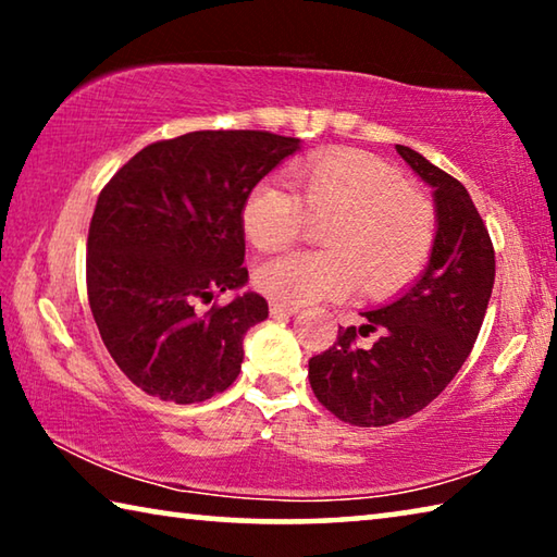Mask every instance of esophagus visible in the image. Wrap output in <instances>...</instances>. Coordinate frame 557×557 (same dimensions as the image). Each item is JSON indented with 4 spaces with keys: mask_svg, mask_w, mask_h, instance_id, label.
Here are the masks:
<instances>
[{
    "mask_svg": "<svg viewBox=\"0 0 557 557\" xmlns=\"http://www.w3.org/2000/svg\"><path fill=\"white\" fill-rule=\"evenodd\" d=\"M270 312L272 314H297L299 307L297 305H285V301H270Z\"/></svg>",
    "mask_w": 557,
    "mask_h": 557,
    "instance_id": "1",
    "label": "esophagus"
}]
</instances>
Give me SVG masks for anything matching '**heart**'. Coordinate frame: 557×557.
<instances>
[{"label": "heart", "mask_w": 557, "mask_h": 557, "mask_svg": "<svg viewBox=\"0 0 557 557\" xmlns=\"http://www.w3.org/2000/svg\"><path fill=\"white\" fill-rule=\"evenodd\" d=\"M292 187L295 193L268 178L250 188L240 211L245 238L258 250H277L305 231L309 215L329 221L326 250H287L260 262L256 285L262 295L299 307L348 297L361 285L363 295L385 299L425 270L435 211L383 159L336 149L297 164Z\"/></svg>", "instance_id": "b5f03b06"}]
</instances>
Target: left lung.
Returning <instances> with one entry per match:
<instances>
[{
	"mask_svg": "<svg viewBox=\"0 0 557 557\" xmlns=\"http://www.w3.org/2000/svg\"><path fill=\"white\" fill-rule=\"evenodd\" d=\"M435 191L437 233L414 285L366 317L363 326H338L336 344L309 358L317 400L338 420L383 428L430 405L455 379L482 329L494 287V245L474 201L455 176L410 147L395 145ZM379 331L373 347L358 333Z\"/></svg>",
	"mask_w": 557,
	"mask_h": 557,
	"instance_id": "left-lung-1",
	"label": "left lung"
}]
</instances>
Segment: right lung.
I'll return each mask as SVG.
<instances>
[{"instance_id":"obj_1","label":"right lung","mask_w":557,"mask_h":557,"mask_svg":"<svg viewBox=\"0 0 557 557\" xmlns=\"http://www.w3.org/2000/svg\"><path fill=\"white\" fill-rule=\"evenodd\" d=\"M297 137L201 129L137 152L102 188L88 231V301L102 344L127 379L159 400L201 403L238 379L243 336L268 319L248 282L245 196Z\"/></svg>"}]
</instances>
